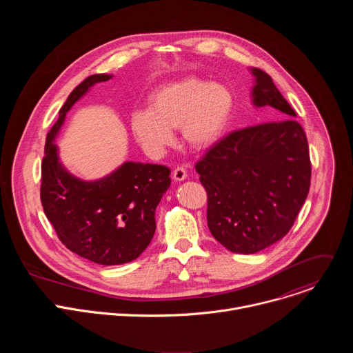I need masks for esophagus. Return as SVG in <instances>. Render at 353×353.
Here are the masks:
<instances>
[{"mask_svg": "<svg viewBox=\"0 0 353 353\" xmlns=\"http://www.w3.org/2000/svg\"><path fill=\"white\" fill-rule=\"evenodd\" d=\"M173 179H174L176 181H183V180H185V179H187V172H185V169H184L183 166L176 168V169L173 170Z\"/></svg>", "mask_w": 353, "mask_h": 353, "instance_id": "34e87169", "label": "esophagus"}]
</instances>
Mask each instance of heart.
<instances>
[{
	"instance_id": "1",
	"label": "heart",
	"mask_w": 353,
	"mask_h": 353,
	"mask_svg": "<svg viewBox=\"0 0 353 353\" xmlns=\"http://www.w3.org/2000/svg\"><path fill=\"white\" fill-rule=\"evenodd\" d=\"M233 109V96L221 83L185 77L158 86L148 97V110L130 117L131 131L149 154H159L180 128L183 142L204 150L223 135Z\"/></svg>"
}]
</instances>
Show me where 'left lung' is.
<instances>
[{
	"label": "left lung",
	"mask_w": 353,
	"mask_h": 353,
	"mask_svg": "<svg viewBox=\"0 0 353 353\" xmlns=\"http://www.w3.org/2000/svg\"><path fill=\"white\" fill-rule=\"evenodd\" d=\"M251 72L253 103L274 121L228 134L195 165L208 195V228L240 254H254L290 230L312 179L306 132L294 110L267 72Z\"/></svg>",
	"instance_id": "obj_1"
}]
</instances>
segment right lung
<instances>
[{
	"label": "right lung",
	"mask_w": 353,
	"mask_h": 353,
	"mask_svg": "<svg viewBox=\"0 0 353 353\" xmlns=\"http://www.w3.org/2000/svg\"><path fill=\"white\" fill-rule=\"evenodd\" d=\"M110 78L108 74L88 77L60 109L46 138L40 199L47 219L72 253L96 264L120 265L139 257L152 240L155 211L170 187V169L125 162L103 179L83 181L61 166L53 143L77 100L94 83Z\"/></svg>",
	"instance_id": "right-lung-1"
}]
</instances>
